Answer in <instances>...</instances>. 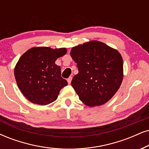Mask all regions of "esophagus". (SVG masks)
Returning a JSON list of instances; mask_svg holds the SVG:
<instances>
[{
  "label": "esophagus",
  "mask_w": 149,
  "mask_h": 149,
  "mask_svg": "<svg viewBox=\"0 0 149 149\" xmlns=\"http://www.w3.org/2000/svg\"><path fill=\"white\" fill-rule=\"evenodd\" d=\"M71 80H72V77H71V76H70L68 79H67V82H68L69 84H71Z\"/></svg>",
  "instance_id": "obj_1"
}]
</instances>
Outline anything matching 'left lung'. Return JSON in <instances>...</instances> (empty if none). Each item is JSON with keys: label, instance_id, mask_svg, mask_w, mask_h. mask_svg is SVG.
Listing matches in <instances>:
<instances>
[{"label": "left lung", "instance_id": "1", "mask_svg": "<svg viewBox=\"0 0 149 149\" xmlns=\"http://www.w3.org/2000/svg\"><path fill=\"white\" fill-rule=\"evenodd\" d=\"M78 73L71 85L84 104L100 106L119 89L123 80V60L118 50L97 40L73 47L70 52Z\"/></svg>", "mask_w": 149, "mask_h": 149}]
</instances>
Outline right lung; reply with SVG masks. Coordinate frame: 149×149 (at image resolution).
<instances>
[{"instance_id": "right-lung-1", "label": "right lung", "mask_w": 149, "mask_h": 149, "mask_svg": "<svg viewBox=\"0 0 149 149\" xmlns=\"http://www.w3.org/2000/svg\"><path fill=\"white\" fill-rule=\"evenodd\" d=\"M66 48L37 47L27 50L14 68L17 85L24 97L33 104L47 105L58 98L67 81L61 77V69L56 65L58 58L67 54Z\"/></svg>"}]
</instances>
